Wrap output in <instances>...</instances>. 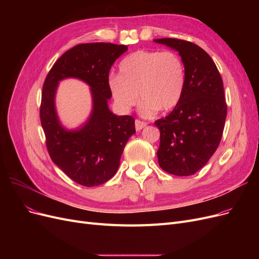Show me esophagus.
<instances>
[{"label": "esophagus", "mask_w": 259, "mask_h": 259, "mask_svg": "<svg viewBox=\"0 0 259 259\" xmlns=\"http://www.w3.org/2000/svg\"><path fill=\"white\" fill-rule=\"evenodd\" d=\"M146 126H147V123H146V122L139 121V120H136V121H135V128H136V131H142V130L145 128Z\"/></svg>", "instance_id": "esophagus-1"}]
</instances>
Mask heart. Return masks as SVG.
<instances>
[{"label": "heart", "mask_w": 259, "mask_h": 259, "mask_svg": "<svg viewBox=\"0 0 259 259\" xmlns=\"http://www.w3.org/2000/svg\"><path fill=\"white\" fill-rule=\"evenodd\" d=\"M186 88V67L171 51L140 50L124 57L119 75H110L108 89L116 108L127 113L139 98V113L152 117L166 112L182 100Z\"/></svg>", "instance_id": "heart-1"}]
</instances>
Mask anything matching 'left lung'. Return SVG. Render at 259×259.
I'll list each match as a JSON object with an SVG mask.
<instances>
[{
	"instance_id": "1",
	"label": "left lung",
	"mask_w": 259,
	"mask_h": 259,
	"mask_svg": "<svg viewBox=\"0 0 259 259\" xmlns=\"http://www.w3.org/2000/svg\"><path fill=\"white\" fill-rule=\"evenodd\" d=\"M155 43L178 52L186 67L182 100L167 116L156 120L162 169L176 176L197 173L221 143L227 116L223 79L213 59L192 42L158 38Z\"/></svg>"
}]
</instances>
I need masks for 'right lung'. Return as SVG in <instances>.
<instances>
[{
  "mask_svg": "<svg viewBox=\"0 0 259 259\" xmlns=\"http://www.w3.org/2000/svg\"><path fill=\"white\" fill-rule=\"evenodd\" d=\"M127 46L112 43L75 45L55 62L43 84L41 124L51 159L73 182L85 187L103 185L112 178L130 137L135 134L131 115H115L108 107V89L113 62ZM75 77L91 88L93 110L80 129L69 131L60 124L54 107L59 80Z\"/></svg>",
  "mask_w": 259,
  "mask_h": 259,
  "instance_id": "1",
  "label": "right lung"
}]
</instances>
